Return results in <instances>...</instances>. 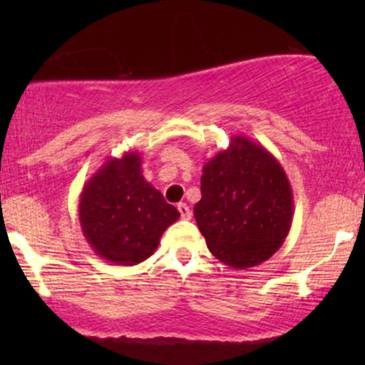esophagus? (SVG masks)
Returning a JSON list of instances; mask_svg holds the SVG:
<instances>
[{
  "instance_id": "34e87169",
  "label": "esophagus",
  "mask_w": 365,
  "mask_h": 365,
  "mask_svg": "<svg viewBox=\"0 0 365 365\" xmlns=\"http://www.w3.org/2000/svg\"><path fill=\"white\" fill-rule=\"evenodd\" d=\"M178 211H179V214H181V217L182 219H191V216H192V212H191V209H189V206L186 202H179L178 204Z\"/></svg>"
}]
</instances>
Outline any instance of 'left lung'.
Masks as SVG:
<instances>
[{
    "label": "left lung",
    "mask_w": 365,
    "mask_h": 365,
    "mask_svg": "<svg viewBox=\"0 0 365 365\" xmlns=\"http://www.w3.org/2000/svg\"><path fill=\"white\" fill-rule=\"evenodd\" d=\"M292 189L281 163L259 143L232 136L202 168L197 227L212 256L247 269L267 261L287 237Z\"/></svg>",
    "instance_id": "obj_1"
}]
</instances>
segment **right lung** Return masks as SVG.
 Masks as SVG:
<instances>
[{"label": "right lung", "mask_w": 365, "mask_h": 365, "mask_svg": "<svg viewBox=\"0 0 365 365\" xmlns=\"http://www.w3.org/2000/svg\"><path fill=\"white\" fill-rule=\"evenodd\" d=\"M179 219L141 171L139 153L108 158L79 196L83 234L104 261L134 266L153 256L163 232Z\"/></svg>", "instance_id": "obj_1"}]
</instances>
